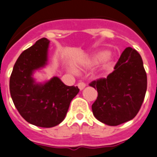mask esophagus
<instances>
[{
  "label": "esophagus",
  "instance_id": "34e87169",
  "mask_svg": "<svg viewBox=\"0 0 157 157\" xmlns=\"http://www.w3.org/2000/svg\"><path fill=\"white\" fill-rule=\"evenodd\" d=\"M77 86H78V88L80 90H82V89H85V87L86 86V85H85L84 82H79L78 85H77Z\"/></svg>",
  "mask_w": 157,
  "mask_h": 157
}]
</instances>
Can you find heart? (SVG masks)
Here are the masks:
<instances>
[{
    "label": "heart",
    "instance_id": "obj_1",
    "mask_svg": "<svg viewBox=\"0 0 157 157\" xmlns=\"http://www.w3.org/2000/svg\"><path fill=\"white\" fill-rule=\"evenodd\" d=\"M105 56H106V58H105V66L109 67L111 64L112 59L110 57V56H109V55L106 56V53L105 52H101L95 54L94 56H92L89 60H87V63L89 64H97L99 62H101V60H103Z\"/></svg>",
    "mask_w": 157,
    "mask_h": 157
}]
</instances>
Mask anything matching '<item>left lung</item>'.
Listing matches in <instances>:
<instances>
[{"label":"left lung","mask_w":157,"mask_h":157,"mask_svg":"<svg viewBox=\"0 0 157 157\" xmlns=\"http://www.w3.org/2000/svg\"><path fill=\"white\" fill-rule=\"evenodd\" d=\"M89 85L98 93L92 105L98 121L110 126L131 121L140 109L147 90V74L141 56L128 47L107 78L97 79Z\"/></svg>","instance_id":"1"}]
</instances>
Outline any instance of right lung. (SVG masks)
Returning <instances> with one entry per match:
<instances>
[{
  "label": "right lung",
  "mask_w": 157,
  "mask_h": 157,
  "mask_svg": "<svg viewBox=\"0 0 157 157\" xmlns=\"http://www.w3.org/2000/svg\"><path fill=\"white\" fill-rule=\"evenodd\" d=\"M48 44V39L41 38L25 50L16 61L9 80L11 97L21 116L41 128L61 123L80 90L77 86H67L56 76L44 84H36L32 77L34 71L47 63Z\"/></svg>",
  "instance_id": "right-lung-1"
}]
</instances>
